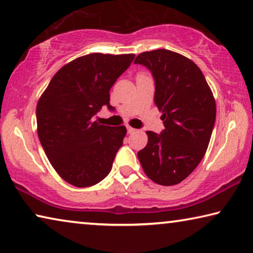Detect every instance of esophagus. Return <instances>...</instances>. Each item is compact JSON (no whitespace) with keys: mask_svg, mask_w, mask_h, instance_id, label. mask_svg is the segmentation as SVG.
Returning <instances> with one entry per match:
<instances>
[{"mask_svg":"<svg viewBox=\"0 0 253 253\" xmlns=\"http://www.w3.org/2000/svg\"><path fill=\"white\" fill-rule=\"evenodd\" d=\"M135 131H136L135 128L130 127V126H127V133L128 134H133V133H135Z\"/></svg>","mask_w":253,"mask_h":253,"instance_id":"obj_1","label":"esophagus"}]
</instances>
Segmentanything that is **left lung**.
<instances>
[{
  "mask_svg": "<svg viewBox=\"0 0 253 253\" xmlns=\"http://www.w3.org/2000/svg\"><path fill=\"white\" fill-rule=\"evenodd\" d=\"M151 72L154 102L164 129L146 131L147 145L137 153L145 174L162 186L186 179L206 153L216 118V103L205 76L189 58L168 49L144 51L135 58Z\"/></svg>",
  "mask_w": 253,
  "mask_h": 253,
  "instance_id": "8db88e82",
  "label": "left lung"
}]
</instances>
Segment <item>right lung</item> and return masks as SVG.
Returning a JSON list of instances; mask_svg holds the SVG:
<instances>
[{
	"label": "right lung",
	"instance_id": "1",
	"mask_svg": "<svg viewBox=\"0 0 253 253\" xmlns=\"http://www.w3.org/2000/svg\"><path fill=\"white\" fill-rule=\"evenodd\" d=\"M134 57L94 53L76 58L53 76L39 99V141L56 172L75 187L105 179L123 145L125 126L100 125L92 118L103 106L114 109L109 91Z\"/></svg>",
	"mask_w": 253,
	"mask_h": 253
}]
</instances>
